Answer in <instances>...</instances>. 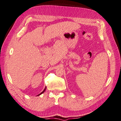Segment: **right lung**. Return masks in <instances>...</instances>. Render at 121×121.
<instances>
[{
    "label": "right lung",
    "instance_id": "right-lung-1",
    "mask_svg": "<svg viewBox=\"0 0 121 121\" xmlns=\"http://www.w3.org/2000/svg\"><path fill=\"white\" fill-rule=\"evenodd\" d=\"M45 90H46V88H45V89H44V91H43V92H41V93H40L39 95H38V96H39V95H41V94H42V93H44V92H45Z\"/></svg>",
    "mask_w": 121,
    "mask_h": 121
}]
</instances>
